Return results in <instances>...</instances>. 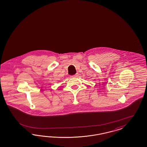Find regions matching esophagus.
<instances>
[{"label": "esophagus", "mask_w": 147, "mask_h": 147, "mask_svg": "<svg viewBox=\"0 0 147 147\" xmlns=\"http://www.w3.org/2000/svg\"><path fill=\"white\" fill-rule=\"evenodd\" d=\"M78 76V74H76L75 75H73V76H71V78H76V76Z\"/></svg>", "instance_id": "1"}]
</instances>
